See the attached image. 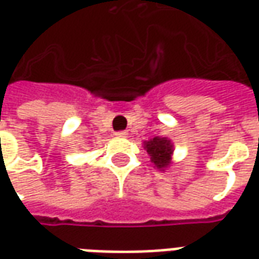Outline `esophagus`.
Returning a JSON list of instances; mask_svg holds the SVG:
<instances>
[{
    "mask_svg": "<svg viewBox=\"0 0 259 259\" xmlns=\"http://www.w3.org/2000/svg\"><path fill=\"white\" fill-rule=\"evenodd\" d=\"M115 135L118 136V137H127V135H129V133H127L126 130H122V132H116Z\"/></svg>",
    "mask_w": 259,
    "mask_h": 259,
    "instance_id": "esophagus-1",
    "label": "esophagus"
}]
</instances>
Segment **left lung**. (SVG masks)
<instances>
[{"instance_id": "1", "label": "left lung", "mask_w": 259, "mask_h": 259, "mask_svg": "<svg viewBox=\"0 0 259 259\" xmlns=\"http://www.w3.org/2000/svg\"><path fill=\"white\" fill-rule=\"evenodd\" d=\"M143 147L150 155V161L154 168L159 170H166L172 165V155H174V143L168 137H154L143 143Z\"/></svg>"}]
</instances>
